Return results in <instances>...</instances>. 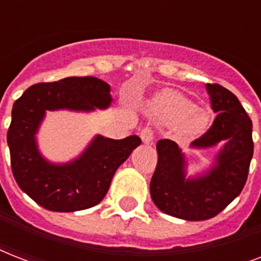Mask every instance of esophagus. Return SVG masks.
<instances>
[{
  "label": "esophagus",
  "mask_w": 261,
  "mask_h": 261,
  "mask_svg": "<svg viewBox=\"0 0 261 261\" xmlns=\"http://www.w3.org/2000/svg\"><path fill=\"white\" fill-rule=\"evenodd\" d=\"M141 138L145 143H151L155 139V133L151 127H145L142 131H141Z\"/></svg>",
  "instance_id": "obj_1"
}]
</instances>
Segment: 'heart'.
<instances>
[{
    "label": "heart",
    "mask_w": 261,
    "mask_h": 261,
    "mask_svg": "<svg viewBox=\"0 0 261 261\" xmlns=\"http://www.w3.org/2000/svg\"><path fill=\"white\" fill-rule=\"evenodd\" d=\"M151 111L164 122H182L184 130L191 134L202 131L207 123L206 112L196 108L190 98L174 90L159 94L151 102Z\"/></svg>",
    "instance_id": "1"
}]
</instances>
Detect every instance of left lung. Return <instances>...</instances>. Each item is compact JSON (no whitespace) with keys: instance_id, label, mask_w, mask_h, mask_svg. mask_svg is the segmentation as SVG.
Listing matches in <instances>:
<instances>
[{"instance_id":"8db88e82","label":"left lung","mask_w":261,"mask_h":261,"mask_svg":"<svg viewBox=\"0 0 261 261\" xmlns=\"http://www.w3.org/2000/svg\"><path fill=\"white\" fill-rule=\"evenodd\" d=\"M206 88L217 116L191 146L203 149L225 141L217 163L204 176L186 178L181 150L171 139H160L159 161L150 181L155 206L165 214L187 221L213 218L233 202L247 182L253 155L252 120L239 98L219 84H207Z\"/></svg>"}]
</instances>
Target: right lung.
I'll list each match as a JSON object with an SVG mask.
<instances>
[{"mask_svg": "<svg viewBox=\"0 0 261 261\" xmlns=\"http://www.w3.org/2000/svg\"><path fill=\"white\" fill-rule=\"evenodd\" d=\"M110 85L96 77H67L35 84L13 104L8 130L14 180L31 199L50 211L70 213L96 206L110 188L115 172L141 138L98 135L81 157L65 165L47 163L38 151L35 134L46 111H93L111 104Z\"/></svg>", "mask_w": 261, "mask_h": 261, "instance_id": "add662e5", "label": "right lung"}]
</instances>
